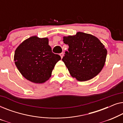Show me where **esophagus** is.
Instances as JSON below:
<instances>
[{
    "label": "esophagus",
    "instance_id": "1",
    "mask_svg": "<svg viewBox=\"0 0 123 123\" xmlns=\"http://www.w3.org/2000/svg\"><path fill=\"white\" fill-rule=\"evenodd\" d=\"M60 56H61V58H63V56H64V54H63V53H60Z\"/></svg>",
    "mask_w": 123,
    "mask_h": 123
}]
</instances>
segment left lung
<instances>
[{"instance_id": "1", "label": "left lung", "mask_w": 123, "mask_h": 123, "mask_svg": "<svg viewBox=\"0 0 123 123\" xmlns=\"http://www.w3.org/2000/svg\"><path fill=\"white\" fill-rule=\"evenodd\" d=\"M63 41L69 49L62 60L72 77L78 81H86L101 71L107 50L98 38L78 32L73 36L63 37Z\"/></svg>"}]
</instances>
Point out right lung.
Masks as SVG:
<instances>
[{
  "instance_id": "1",
  "label": "right lung",
  "mask_w": 123,
  "mask_h": 123,
  "mask_svg": "<svg viewBox=\"0 0 123 123\" xmlns=\"http://www.w3.org/2000/svg\"><path fill=\"white\" fill-rule=\"evenodd\" d=\"M61 57L52 52L47 37L32 36L16 49L14 60L17 68L27 80L43 83L50 78L55 64Z\"/></svg>"
}]
</instances>
